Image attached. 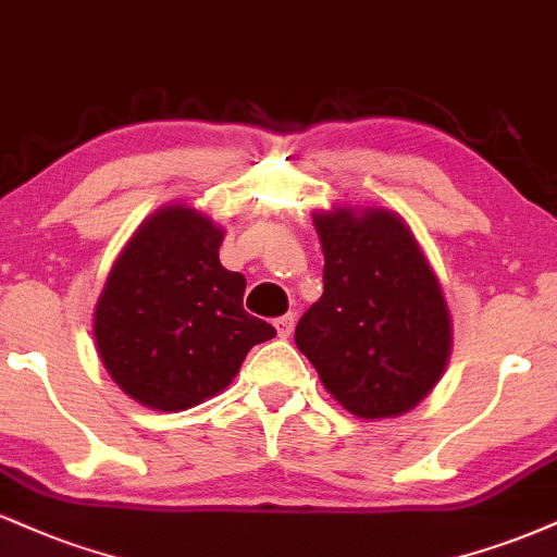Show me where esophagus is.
I'll list each match as a JSON object with an SVG mask.
<instances>
[{"label":"esophagus","mask_w":557,"mask_h":557,"mask_svg":"<svg viewBox=\"0 0 557 557\" xmlns=\"http://www.w3.org/2000/svg\"><path fill=\"white\" fill-rule=\"evenodd\" d=\"M294 323H297V318L292 315H284V318H278L276 320V331H278V336L281 338H286V336H292V331H294Z\"/></svg>","instance_id":"1"}]
</instances>
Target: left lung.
<instances>
[{"label":"left lung","mask_w":557,"mask_h":557,"mask_svg":"<svg viewBox=\"0 0 557 557\" xmlns=\"http://www.w3.org/2000/svg\"><path fill=\"white\" fill-rule=\"evenodd\" d=\"M323 297L294 342L325 391L359 420L407 414L441 381L454 344L433 265L407 221L383 206L315 211Z\"/></svg>","instance_id":"8db88e82"}]
</instances>
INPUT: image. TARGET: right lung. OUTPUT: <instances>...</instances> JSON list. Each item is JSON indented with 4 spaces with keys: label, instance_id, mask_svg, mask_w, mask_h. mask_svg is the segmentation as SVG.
I'll use <instances>...</instances> for the list:
<instances>
[{
    "label": "right lung",
    "instance_id": "1",
    "mask_svg": "<svg viewBox=\"0 0 557 557\" xmlns=\"http://www.w3.org/2000/svg\"><path fill=\"white\" fill-rule=\"evenodd\" d=\"M224 234L198 208L169 202L111 265L94 312L96 349L143 407H198L234 381L255 344L276 336L242 307L247 281L221 265Z\"/></svg>",
    "mask_w": 557,
    "mask_h": 557
}]
</instances>
